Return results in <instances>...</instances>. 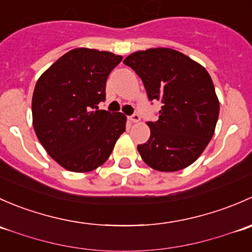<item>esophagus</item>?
<instances>
[{"label": "esophagus", "instance_id": "34e87169", "mask_svg": "<svg viewBox=\"0 0 252 252\" xmlns=\"http://www.w3.org/2000/svg\"><path fill=\"white\" fill-rule=\"evenodd\" d=\"M129 121H130L131 123H138V122H140V116L136 113H134L133 116L129 117Z\"/></svg>", "mask_w": 252, "mask_h": 252}]
</instances>
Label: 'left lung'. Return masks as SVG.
Wrapping results in <instances>:
<instances>
[{"instance_id":"8db88e82","label":"left lung","mask_w":252,"mask_h":252,"mask_svg":"<svg viewBox=\"0 0 252 252\" xmlns=\"http://www.w3.org/2000/svg\"><path fill=\"white\" fill-rule=\"evenodd\" d=\"M140 77L150 101L162 103L151 135L138 151L159 172H177L194 163L212 139L220 101L207 70L172 48L138 51L124 60Z\"/></svg>"}]
</instances>
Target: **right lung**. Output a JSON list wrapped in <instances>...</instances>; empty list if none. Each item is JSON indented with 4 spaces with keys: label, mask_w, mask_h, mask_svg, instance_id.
<instances>
[{
    "label": "right lung",
    "mask_w": 252,
    "mask_h": 252,
    "mask_svg": "<svg viewBox=\"0 0 252 252\" xmlns=\"http://www.w3.org/2000/svg\"><path fill=\"white\" fill-rule=\"evenodd\" d=\"M122 56L74 48L39 78L32 94V126L47 154L70 172H90L105 163L126 131V117L98 110L106 81Z\"/></svg>",
    "instance_id": "1"
}]
</instances>
